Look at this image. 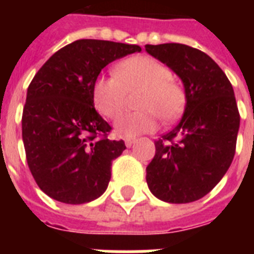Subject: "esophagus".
Returning <instances> with one entry per match:
<instances>
[{
  "label": "esophagus",
  "instance_id": "34e87169",
  "mask_svg": "<svg viewBox=\"0 0 254 254\" xmlns=\"http://www.w3.org/2000/svg\"><path fill=\"white\" fill-rule=\"evenodd\" d=\"M134 142L135 138H133V137H127V138H125V145H127V147H130Z\"/></svg>",
  "mask_w": 254,
  "mask_h": 254
}]
</instances>
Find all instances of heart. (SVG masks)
Segmentation results:
<instances>
[{"mask_svg": "<svg viewBox=\"0 0 254 254\" xmlns=\"http://www.w3.org/2000/svg\"><path fill=\"white\" fill-rule=\"evenodd\" d=\"M135 89H141L137 99L139 111L117 117L115 131L120 137L153 131L159 117L165 123H173L185 112V88L174 80L167 65L146 55L121 62L116 67V76L97 77L92 85V101L100 115L112 120L121 111L127 92Z\"/></svg>", "mask_w": 254, "mask_h": 254, "instance_id": "heart-1", "label": "heart"}]
</instances>
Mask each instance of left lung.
<instances>
[{
  "label": "left lung",
  "instance_id": "obj_1",
  "mask_svg": "<svg viewBox=\"0 0 254 254\" xmlns=\"http://www.w3.org/2000/svg\"><path fill=\"white\" fill-rule=\"evenodd\" d=\"M183 83L187 104L177 127L155 141L146 182L155 197L191 203L211 191L235 157L240 115L223 69L203 51L181 43L146 45Z\"/></svg>",
  "mask_w": 254,
  "mask_h": 254
}]
</instances>
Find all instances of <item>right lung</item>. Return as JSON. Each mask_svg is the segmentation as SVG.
Masks as SVG:
<instances>
[{"instance_id":"obj_1","label":"right lung","mask_w":254,"mask_h":254,"mask_svg":"<svg viewBox=\"0 0 254 254\" xmlns=\"http://www.w3.org/2000/svg\"><path fill=\"white\" fill-rule=\"evenodd\" d=\"M139 51L137 45L79 39L35 73L22 115V139L30 171L46 195L83 204L105 192L112 162L127 146L123 139L107 138L112 127L96 112L92 85L105 65Z\"/></svg>"}]
</instances>
